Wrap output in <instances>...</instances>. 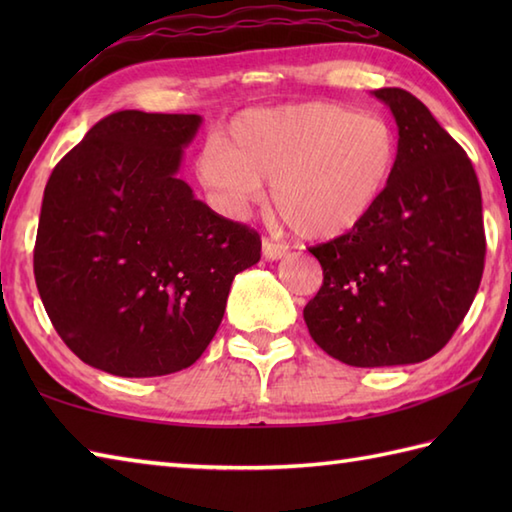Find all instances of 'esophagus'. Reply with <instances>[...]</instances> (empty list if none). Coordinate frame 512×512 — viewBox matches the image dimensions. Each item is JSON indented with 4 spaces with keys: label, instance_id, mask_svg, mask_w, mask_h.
<instances>
[{
    "label": "esophagus",
    "instance_id": "1",
    "mask_svg": "<svg viewBox=\"0 0 512 512\" xmlns=\"http://www.w3.org/2000/svg\"><path fill=\"white\" fill-rule=\"evenodd\" d=\"M262 255H264V259H268V262H277V259L288 255V246L277 244V242H270V239H264V242H262Z\"/></svg>",
    "mask_w": 512,
    "mask_h": 512
}]
</instances>
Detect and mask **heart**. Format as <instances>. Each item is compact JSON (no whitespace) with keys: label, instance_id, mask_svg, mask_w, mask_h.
<instances>
[{"label":"heart","instance_id":"obj_1","mask_svg":"<svg viewBox=\"0 0 512 512\" xmlns=\"http://www.w3.org/2000/svg\"><path fill=\"white\" fill-rule=\"evenodd\" d=\"M400 143L385 118L334 103L248 110L195 158V176L226 209L262 200L273 182L277 213L306 239L356 231L383 202Z\"/></svg>","mask_w":512,"mask_h":512}]
</instances>
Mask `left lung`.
I'll return each mask as SVG.
<instances>
[{
    "mask_svg": "<svg viewBox=\"0 0 512 512\" xmlns=\"http://www.w3.org/2000/svg\"><path fill=\"white\" fill-rule=\"evenodd\" d=\"M398 125V167L378 209L310 248L323 286L303 319L323 352L352 367L427 361L449 343L484 273L482 191L464 149L400 88L372 92Z\"/></svg>",
    "mask_w": 512,
    "mask_h": 512,
    "instance_id": "obj_1",
    "label": "left lung"
}]
</instances>
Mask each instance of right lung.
<instances>
[{"instance_id":"right-lung-1","label":"right lung","mask_w":512,"mask_h":512,"mask_svg":"<svg viewBox=\"0 0 512 512\" xmlns=\"http://www.w3.org/2000/svg\"><path fill=\"white\" fill-rule=\"evenodd\" d=\"M200 125L198 114H110L43 191V308L63 343L107 374L149 378L193 365L220 328L235 275L259 262V235L178 178Z\"/></svg>"}]
</instances>
